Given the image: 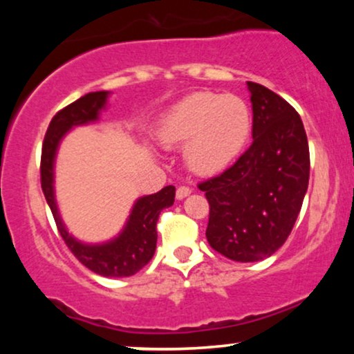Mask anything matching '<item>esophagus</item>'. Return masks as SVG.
<instances>
[{
  "instance_id": "obj_1",
  "label": "esophagus",
  "mask_w": 354,
  "mask_h": 354,
  "mask_svg": "<svg viewBox=\"0 0 354 354\" xmlns=\"http://www.w3.org/2000/svg\"><path fill=\"white\" fill-rule=\"evenodd\" d=\"M189 194H191V188H188V186H180V188L176 189L178 200H185V198L189 196Z\"/></svg>"
}]
</instances>
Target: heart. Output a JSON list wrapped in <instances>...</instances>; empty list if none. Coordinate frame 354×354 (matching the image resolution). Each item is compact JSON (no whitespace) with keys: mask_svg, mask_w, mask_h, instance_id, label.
Instances as JSON below:
<instances>
[{"mask_svg":"<svg viewBox=\"0 0 354 354\" xmlns=\"http://www.w3.org/2000/svg\"><path fill=\"white\" fill-rule=\"evenodd\" d=\"M251 111L234 95L200 91L183 98L161 118L156 138L163 146L185 145L193 173L213 176L236 160L251 135Z\"/></svg>","mask_w":354,"mask_h":354,"instance_id":"obj_1","label":"heart"}]
</instances>
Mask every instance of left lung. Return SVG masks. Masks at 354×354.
Here are the masks:
<instances>
[{
  "label": "left lung",
  "instance_id": "left-lung-1",
  "mask_svg": "<svg viewBox=\"0 0 354 354\" xmlns=\"http://www.w3.org/2000/svg\"><path fill=\"white\" fill-rule=\"evenodd\" d=\"M246 84L253 143L225 173L198 185L209 203V246L239 263L265 259L283 246L310 181L301 118L271 89L253 81Z\"/></svg>",
  "mask_w": 354,
  "mask_h": 354
}]
</instances>
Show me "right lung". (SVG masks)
<instances>
[{"label":"right lung","mask_w":354,"mask_h":354,"mask_svg":"<svg viewBox=\"0 0 354 354\" xmlns=\"http://www.w3.org/2000/svg\"><path fill=\"white\" fill-rule=\"evenodd\" d=\"M108 95V91L88 93L53 116L41 149V188L61 238L80 263L100 276L124 278L138 273L153 258L158 218L161 211L174 203V186H165L158 193L136 200L123 231L115 239L101 245H86L73 238L61 221L55 200V158L61 140L75 126L98 120L101 109L106 108Z\"/></svg>","instance_id":"1"}]
</instances>
